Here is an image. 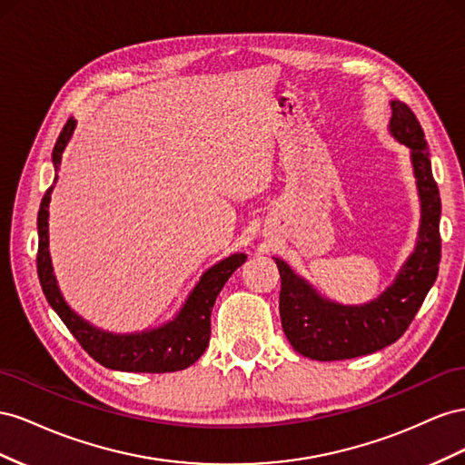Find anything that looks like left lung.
Segmentation results:
<instances>
[{
	"label": "left lung",
	"mask_w": 465,
	"mask_h": 465,
	"mask_svg": "<svg viewBox=\"0 0 465 465\" xmlns=\"http://www.w3.org/2000/svg\"><path fill=\"white\" fill-rule=\"evenodd\" d=\"M391 134L411 148L420 196V232L415 253L403 264L397 281L366 306H339L276 259L281 272V322L294 351L313 361H344L381 351L400 339L430 286L440 264V193L432 177L424 132L405 103L391 101Z\"/></svg>",
	"instance_id": "1"
}]
</instances>
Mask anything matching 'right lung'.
I'll return each mask as SVG.
<instances>
[{
    "label": "right lung",
    "mask_w": 465,
    "mask_h": 465,
    "mask_svg": "<svg viewBox=\"0 0 465 465\" xmlns=\"http://www.w3.org/2000/svg\"><path fill=\"white\" fill-rule=\"evenodd\" d=\"M75 128V121L70 118L64 124L60 136L56 140L54 152H52V162L60 169L62 152L65 143L72 138ZM54 177V184H56ZM54 184L45 193L41 210H38V253H36V271L38 281H41L43 292L48 303L54 310L60 320L70 329V333L82 344L84 351L111 370H123V372H148V374H163L184 370L194 364L208 347L210 341V313L214 308V302L220 294L223 284L245 262L243 253H235L228 259L220 261L210 271H206L196 284L193 294L189 296L179 315L167 325L143 331V333L132 335H113L104 331L89 325L82 317H77L68 303L64 302L54 272H52V262L48 253V204L50 194Z\"/></svg>",
    "instance_id": "add662e5"
}]
</instances>
